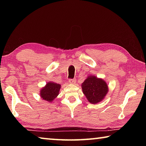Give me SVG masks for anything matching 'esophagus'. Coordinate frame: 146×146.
Segmentation results:
<instances>
[{"label":"esophagus","mask_w":146,"mask_h":146,"mask_svg":"<svg viewBox=\"0 0 146 146\" xmlns=\"http://www.w3.org/2000/svg\"><path fill=\"white\" fill-rule=\"evenodd\" d=\"M69 82H70V84H74L76 83V80L75 79H70L69 80Z\"/></svg>","instance_id":"1"}]
</instances>
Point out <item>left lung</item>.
<instances>
[{"label": "left lung", "instance_id": "8db88e82", "mask_svg": "<svg viewBox=\"0 0 146 146\" xmlns=\"http://www.w3.org/2000/svg\"><path fill=\"white\" fill-rule=\"evenodd\" d=\"M83 93L91 104H97L105 98L108 86L104 80L95 76H89L82 84Z\"/></svg>", "mask_w": 146, "mask_h": 146}]
</instances>
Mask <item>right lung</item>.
Listing matches in <instances>:
<instances>
[{"label": "right lung", "mask_w": 146, "mask_h": 146, "mask_svg": "<svg viewBox=\"0 0 146 146\" xmlns=\"http://www.w3.org/2000/svg\"><path fill=\"white\" fill-rule=\"evenodd\" d=\"M60 85L52 82H49L41 89L40 96L44 100L51 102L57 97L60 89Z\"/></svg>", "instance_id": "right-lung-1"}]
</instances>
